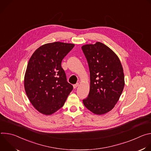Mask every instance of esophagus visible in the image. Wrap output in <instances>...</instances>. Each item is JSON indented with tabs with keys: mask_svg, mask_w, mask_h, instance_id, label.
Instances as JSON below:
<instances>
[{
	"mask_svg": "<svg viewBox=\"0 0 151 151\" xmlns=\"http://www.w3.org/2000/svg\"><path fill=\"white\" fill-rule=\"evenodd\" d=\"M78 86H79V83H76V84H75V85H73V88H77L78 87Z\"/></svg>",
	"mask_w": 151,
	"mask_h": 151,
	"instance_id": "esophagus-1",
	"label": "esophagus"
}]
</instances>
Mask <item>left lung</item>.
<instances>
[{
    "label": "left lung",
    "instance_id": "1",
    "mask_svg": "<svg viewBox=\"0 0 151 151\" xmlns=\"http://www.w3.org/2000/svg\"><path fill=\"white\" fill-rule=\"evenodd\" d=\"M90 73V92L83 100L87 108L96 115L110 112L122 93L124 74L118 55L100 42L82 46Z\"/></svg>",
    "mask_w": 151,
    "mask_h": 151
}]
</instances>
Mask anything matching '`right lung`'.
Segmentation results:
<instances>
[{
	"label": "right lung",
	"instance_id": "add662e5",
	"mask_svg": "<svg viewBox=\"0 0 151 151\" xmlns=\"http://www.w3.org/2000/svg\"><path fill=\"white\" fill-rule=\"evenodd\" d=\"M74 46L61 42L48 43L39 47L31 56L24 85L28 99L39 112L53 114L63 107L73 90L61 63Z\"/></svg>",
	"mask_w": 151,
	"mask_h": 151
}]
</instances>
